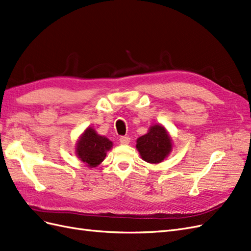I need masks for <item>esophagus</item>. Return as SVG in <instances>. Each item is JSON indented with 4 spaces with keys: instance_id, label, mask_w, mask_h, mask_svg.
Returning <instances> with one entry per match:
<instances>
[{
    "instance_id": "obj_1",
    "label": "esophagus",
    "mask_w": 251,
    "mask_h": 251,
    "mask_svg": "<svg viewBox=\"0 0 251 251\" xmlns=\"http://www.w3.org/2000/svg\"><path fill=\"white\" fill-rule=\"evenodd\" d=\"M130 137H127V136H121V137L119 138V142L121 144H124V146H126V144H128V142H130Z\"/></svg>"
}]
</instances>
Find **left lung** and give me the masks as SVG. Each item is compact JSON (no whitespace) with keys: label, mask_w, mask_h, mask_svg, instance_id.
Here are the masks:
<instances>
[{"label":"left lung","mask_w":251,"mask_h":251,"mask_svg":"<svg viewBox=\"0 0 251 251\" xmlns=\"http://www.w3.org/2000/svg\"><path fill=\"white\" fill-rule=\"evenodd\" d=\"M142 160L148 163L158 164L168 157L173 150V140L162 125L150 126L149 132L136 141Z\"/></svg>","instance_id":"1"}]
</instances>
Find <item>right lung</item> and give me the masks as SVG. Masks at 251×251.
I'll return each mask as SVG.
<instances>
[{
  "label": "right lung",
  "mask_w": 251,
  "mask_h": 251,
  "mask_svg": "<svg viewBox=\"0 0 251 251\" xmlns=\"http://www.w3.org/2000/svg\"><path fill=\"white\" fill-rule=\"evenodd\" d=\"M112 147L111 140L98 135L94 127L88 126L79 136L75 146V154L89 168H96L104 160Z\"/></svg>",
  "instance_id": "1"
}]
</instances>
